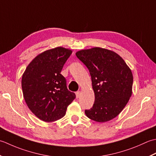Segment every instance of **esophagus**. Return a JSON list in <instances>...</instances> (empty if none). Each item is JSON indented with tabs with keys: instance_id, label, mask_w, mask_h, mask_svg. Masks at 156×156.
Here are the masks:
<instances>
[{
	"instance_id": "1",
	"label": "esophagus",
	"mask_w": 156,
	"mask_h": 156,
	"mask_svg": "<svg viewBox=\"0 0 156 156\" xmlns=\"http://www.w3.org/2000/svg\"><path fill=\"white\" fill-rule=\"evenodd\" d=\"M76 97H77V98H79V97H80V96H81V91H77L76 92Z\"/></svg>"
}]
</instances>
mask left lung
I'll return each mask as SVG.
<instances>
[{"label":"left lung","mask_w":156,"mask_h":156,"mask_svg":"<svg viewBox=\"0 0 156 156\" xmlns=\"http://www.w3.org/2000/svg\"><path fill=\"white\" fill-rule=\"evenodd\" d=\"M75 55L89 69L95 95L93 107L85 111L86 116L98 122L114 119L132 95L131 69L118 54L102 48L81 50Z\"/></svg>","instance_id":"left-lung-1"}]
</instances>
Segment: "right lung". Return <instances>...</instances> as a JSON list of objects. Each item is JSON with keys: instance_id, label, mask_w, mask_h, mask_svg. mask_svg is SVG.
<instances>
[{"instance_id": "obj_1", "label": "right lung", "mask_w": 156, "mask_h": 156, "mask_svg": "<svg viewBox=\"0 0 156 156\" xmlns=\"http://www.w3.org/2000/svg\"><path fill=\"white\" fill-rule=\"evenodd\" d=\"M72 50L56 47L40 53L31 60L22 75L21 87L27 106L38 119L54 122L65 115L75 98L60 74Z\"/></svg>"}]
</instances>
